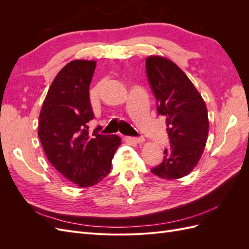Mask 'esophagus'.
<instances>
[{"label":"esophagus","mask_w":249,"mask_h":249,"mask_svg":"<svg viewBox=\"0 0 249 249\" xmlns=\"http://www.w3.org/2000/svg\"><path fill=\"white\" fill-rule=\"evenodd\" d=\"M125 141L132 142V143H142L144 142L143 137H125Z\"/></svg>","instance_id":"esophagus-1"}]
</instances>
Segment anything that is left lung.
<instances>
[{"instance_id":"left-lung-1","label":"left lung","mask_w":249,"mask_h":249,"mask_svg":"<svg viewBox=\"0 0 249 249\" xmlns=\"http://www.w3.org/2000/svg\"><path fill=\"white\" fill-rule=\"evenodd\" d=\"M146 74L157 100L158 114L166 118L170 147L150 169L155 176L177 179L196 166L209 134L208 110L201 95L179 67L160 56L146 58Z\"/></svg>"}]
</instances>
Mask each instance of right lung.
Returning a JSON list of instances; mask_svg holds the SVG:
<instances>
[{
	"mask_svg": "<svg viewBox=\"0 0 249 249\" xmlns=\"http://www.w3.org/2000/svg\"><path fill=\"white\" fill-rule=\"evenodd\" d=\"M95 61L73 60L58 72L44 99L38 137L48 160L57 171L79 187H91L106 178L122 143L117 135L92 134L88 123L94 114L89 85Z\"/></svg>",
	"mask_w": 249,
	"mask_h": 249,
	"instance_id": "obj_1",
	"label": "right lung"
}]
</instances>
